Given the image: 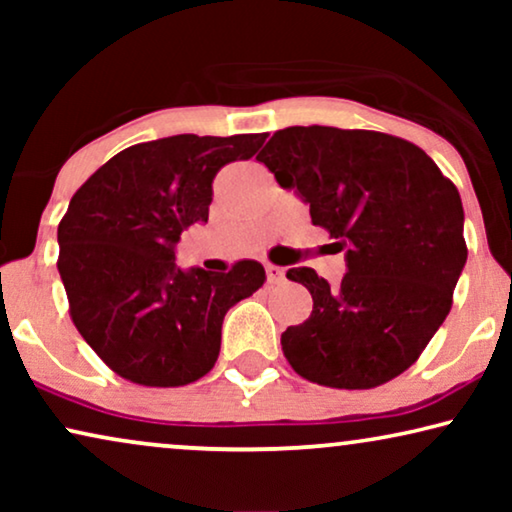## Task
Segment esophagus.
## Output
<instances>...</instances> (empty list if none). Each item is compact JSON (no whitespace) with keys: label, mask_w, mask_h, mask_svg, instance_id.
<instances>
[{"label":"esophagus","mask_w":512,"mask_h":512,"mask_svg":"<svg viewBox=\"0 0 512 512\" xmlns=\"http://www.w3.org/2000/svg\"><path fill=\"white\" fill-rule=\"evenodd\" d=\"M265 275H268L270 284H279L284 279V268H279L275 263H265Z\"/></svg>","instance_id":"esophagus-1"}]
</instances>
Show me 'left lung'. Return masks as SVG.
<instances>
[{"label":"left lung","mask_w":512,"mask_h":512,"mask_svg":"<svg viewBox=\"0 0 512 512\" xmlns=\"http://www.w3.org/2000/svg\"><path fill=\"white\" fill-rule=\"evenodd\" d=\"M256 158L347 258L338 286L312 268L286 272L312 293L310 317L282 333L286 361L321 387L394 380L450 314L468 256L457 186L419 146L375 130L293 125Z\"/></svg>","instance_id":"obj_1"}]
</instances>
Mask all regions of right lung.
I'll use <instances>...</instances> for the list:
<instances>
[{"instance_id":"obj_1","label":"right lung","mask_w":512,"mask_h":512,"mask_svg":"<svg viewBox=\"0 0 512 512\" xmlns=\"http://www.w3.org/2000/svg\"><path fill=\"white\" fill-rule=\"evenodd\" d=\"M265 135H174L107 160L58 226L69 317L93 352L142 387H184L214 368L226 312L265 282L258 261L179 270L174 244L207 221L216 172Z\"/></svg>"}]
</instances>
